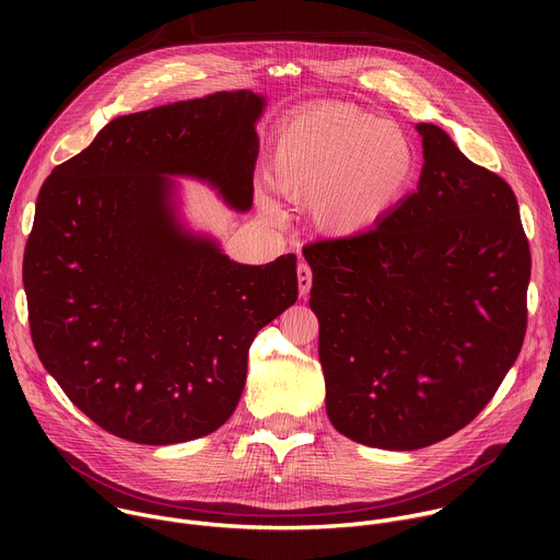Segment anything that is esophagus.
Masks as SVG:
<instances>
[{"instance_id": "obj_1", "label": "esophagus", "mask_w": 560, "mask_h": 560, "mask_svg": "<svg viewBox=\"0 0 560 560\" xmlns=\"http://www.w3.org/2000/svg\"><path fill=\"white\" fill-rule=\"evenodd\" d=\"M296 279H299V294L305 296L312 288V270L307 264H299L296 268Z\"/></svg>"}]
</instances>
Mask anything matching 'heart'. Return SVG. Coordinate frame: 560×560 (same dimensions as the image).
Wrapping results in <instances>:
<instances>
[{"mask_svg":"<svg viewBox=\"0 0 560 560\" xmlns=\"http://www.w3.org/2000/svg\"><path fill=\"white\" fill-rule=\"evenodd\" d=\"M415 173V145L392 121L348 104L294 115L275 139L272 182L292 201H310L312 225L357 236L383 221ZM266 214H277L261 199Z\"/></svg>","mask_w":560,"mask_h":560,"instance_id":"obj_1","label":"heart"}]
</instances>
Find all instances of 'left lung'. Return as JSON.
<instances>
[{"instance_id": "left-lung-1", "label": "left lung", "mask_w": 560, "mask_h": 560, "mask_svg": "<svg viewBox=\"0 0 560 560\" xmlns=\"http://www.w3.org/2000/svg\"><path fill=\"white\" fill-rule=\"evenodd\" d=\"M415 192L372 230L303 248L326 412L343 436L421 450L465 428L514 365L529 246L512 188L417 124Z\"/></svg>"}]
</instances>
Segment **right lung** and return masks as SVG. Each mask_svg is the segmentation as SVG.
<instances>
[{
	"instance_id": "right-lung-1",
	"label": "right lung",
	"mask_w": 560,
	"mask_h": 560,
	"mask_svg": "<svg viewBox=\"0 0 560 560\" xmlns=\"http://www.w3.org/2000/svg\"><path fill=\"white\" fill-rule=\"evenodd\" d=\"M266 104L221 91L117 117L39 190L24 255L33 343L70 401L119 439L219 430L257 332L296 301L294 255L232 261L188 228L173 179L248 212Z\"/></svg>"
}]
</instances>
